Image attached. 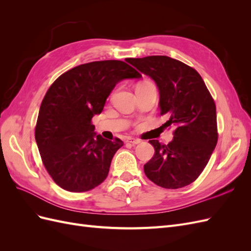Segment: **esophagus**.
<instances>
[{
	"label": "esophagus",
	"instance_id": "34e87169",
	"mask_svg": "<svg viewBox=\"0 0 251 251\" xmlns=\"http://www.w3.org/2000/svg\"><path fill=\"white\" fill-rule=\"evenodd\" d=\"M126 143H131V144H133V146H135V144L140 143V140L130 137V138H126Z\"/></svg>",
	"mask_w": 251,
	"mask_h": 251
}]
</instances>
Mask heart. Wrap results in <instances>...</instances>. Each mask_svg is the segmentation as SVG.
<instances>
[{"mask_svg":"<svg viewBox=\"0 0 251 251\" xmlns=\"http://www.w3.org/2000/svg\"><path fill=\"white\" fill-rule=\"evenodd\" d=\"M147 82H148V81H147ZM142 83H144V82H142Z\"/></svg>","mask_w":251,"mask_h":251,"instance_id":"obj_1","label":"heart"}]
</instances>
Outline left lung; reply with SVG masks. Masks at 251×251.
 Wrapping results in <instances>:
<instances>
[{
	"mask_svg": "<svg viewBox=\"0 0 251 251\" xmlns=\"http://www.w3.org/2000/svg\"><path fill=\"white\" fill-rule=\"evenodd\" d=\"M141 73L153 79L159 90L161 115L176 126L169 144L150 140L155 154L144 164V173L155 184L181 188L200 176L218 141L216 104L194 68L164 55L126 58Z\"/></svg>",
	"mask_w": 251,
	"mask_h": 251,
	"instance_id": "left-lung-1",
	"label": "left lung"
}]
</instances>
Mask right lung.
Wrapping results in <instances>:
<instances>
[{
  "mask_svg": "<svg viewBox=\"0 0 251 251\" xmlns=\"http://www.w3.org/2000/svg\"><path fill=\"white\" fill-rule=\"evenodd\" d=\"M121 60H100L74 67L52 83L42 101L35 141L42 161L65 191L88 192L107 178L111 161L124 142L97 135L91 123L100 114L116 83L140 78Z\"/></svg>",
  "mask_w": 251,
  "mask_h": 251,
  "instance_id": "obj_1",
  "label": "right lung"
}]
</instances>
